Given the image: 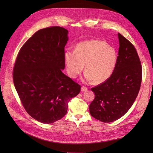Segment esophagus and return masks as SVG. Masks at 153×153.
Listing matches in <instances>:
<instances>
[{
    "label": "esophagus",
    "mask_w": 153,
    "mask_h": 153,
    "mask_svg": "<svg viewBox=\"0 0 153 153\" xmlns=\"http://www.w3.org/2000/svg\"><path fill=\"white\" fill-rule=\"evenodd\" d=\"M88 90V89L86 87H85V86H82V87H81V91L82 92H85V91H87Z\"/></svg>",
    "instance_id": "esophagus-1"
}]
</instances>
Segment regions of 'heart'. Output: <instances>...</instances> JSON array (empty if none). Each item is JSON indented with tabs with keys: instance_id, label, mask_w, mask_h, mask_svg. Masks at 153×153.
I'll return each mask as SVG.
<instances>
[{
	"instance_id": "heart-1",
	"label": "heart",
	"mask_w": 153,
	"mask_h": 153,
	"mask_svg": "<svg viewBox=\"0 0 153 153\" xmlns=\"http://www.w3.org/2000/svg\"><path fill=\"white\" fill-rule=\"evenodd\" d=\"M68 75L76 78L85 65V79L94 84L107 80L113 73L117 61L114 48L101 40H91L79 44L74 51H68L64 55Z\"/></svg>"
}]
</instances>
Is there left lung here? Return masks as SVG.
Segmentation results:
<instances>
[{
	"label": "left lung",
	"instance_id": "obj_1",
	"mask_svg": "<svg viewBox=\"0 0 153 153\" xmlns=\"http://www.w3.org/2000/svg\"><path fill=\"white\" fill-rule=\"evenodd\" d=\"M119 50L115 68L105 81L91 88L95 98L89 105L91 115L102 122L123 117L133 104L140 89L142 67L134 45L118 34Z\"/></svg>",
	"mask_w": 153,
	"mask_h": 153
}]
</instances>
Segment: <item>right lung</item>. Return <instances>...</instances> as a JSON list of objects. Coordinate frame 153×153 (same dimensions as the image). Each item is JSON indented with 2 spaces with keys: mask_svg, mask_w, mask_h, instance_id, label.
I'll use <instances>...</instances> for the list:
<instances>
[{
  "mask_svg": "<svg viewBox=\"0 0 153 153\" xmlns=\"http://www.w3.org/2000/svg\"><path fill=\"white\" fill-rule=\"evenodd\" d=\"M68 31L53 26L30 38L18 53L13 81L24 108L32 118L52 123L67 113L68 102L81 85L62 73Z\"/></svg>",
  "mask_w": 153,
  "mask_h": 153,
  "instance_id": "right-lung-1",
  "label": "right lung"
}]
</instances>
